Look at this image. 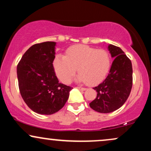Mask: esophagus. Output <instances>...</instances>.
Masks as SVG:
<instances>
[{"mask_svg":"<svg viewBox=\"0 0 151 151\" xmlns=\"http://www.w3.org/2000/svg\"><path fill=\"white\" fill-rule=\"evenodd\" d=\"M78 89H80V90H81V91H85V90L86 89V88H84V87H80V86H78Z\"/></svg>","mask_w":151,"mask_h":151,"instance_id":"esophagus-1","label":"esophagus"}]
</instances>
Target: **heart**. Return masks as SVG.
<instances>
[{"instance_id":"heart-1","label":"heart","mask_w":151,"mask_h":151,"mask_svg":"<svg viewBox=\"0 0 151 151\" xmlns=\"http://www.w3.org/2000/svg\"><path fill=\"white\" fill-rule=\"evenodd\" d=\"M53 65L58 78L65 84L72 81L77 68L79 74L77 80L93 85L101 81L108 74L111 59L106 50L77 45L67 50L66 56L57 55Z\"/></svg>"}]
</instances>
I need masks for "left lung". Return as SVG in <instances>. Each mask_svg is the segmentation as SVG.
I'll list each match as a JSON object with an SVG mask.
<instances>
[{
  "label": "left lung",
  "instance_id": "left-lung-1",
  "mask_svg": "<svg viewBox=\"0 0 151 151\" xmlns=\"http://www.w3.org/2000/svg\"><path fill=\"white\" fill-rule=\"evenodd\" d=\"M108 49L112 58L106 78L93 89L97 96L89 104L90 107L99 113H111L124 105L131 93L133 85V69L130 59L119 47L109 45Z\"/></svg>",
  "mask_w": 151,
  "mask_h": 151
}]
</instances>
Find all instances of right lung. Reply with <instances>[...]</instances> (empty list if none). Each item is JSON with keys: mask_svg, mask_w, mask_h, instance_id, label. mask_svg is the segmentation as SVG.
<instances>
[{"mask_svg": "<svg viewBox=\"0 0 151 151\" xmlns=\"http://www.w3.org/2000/svg\"><path fill=\"white\" fill-rule=\"evenodd\" d=\"M55 42L33 45L17 66L20 94L27 106L35 113L53 114L65 106L73 89L59 82L53 67Z\"/></svg>", "mask_w": 151, "mask_h": 151, "instance_id": "right-lung-1", "label": "right lung"}]
</instances>
